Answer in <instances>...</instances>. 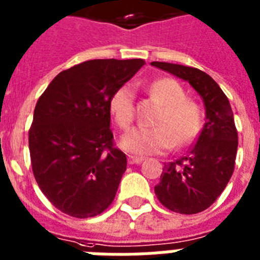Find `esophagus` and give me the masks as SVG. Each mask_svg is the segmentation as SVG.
<instances>
[{
    "label": "esophagus",
    "mask_w": 260,
    "mask_h": 260,
    "mask_svg": "<svg viewBox=\"0 0 260 260\" xmlns=\"http://www.w3.org/2000/svg\"><path fill=\"white\" fill-rule=\"evenodd\" d=\"M145 159V158H142V156H135V155H128L127 156V162L130 165H139L142 164V160Z\"/></svg>",
    "instance_id": "esophagus-1"
}]
</instances>
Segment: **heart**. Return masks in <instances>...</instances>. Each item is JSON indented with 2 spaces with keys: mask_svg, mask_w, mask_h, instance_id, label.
Here are the masks:
<instances>
[{
  "mask_svg": "<svg viewBox=\"0 0 260 260\" xmlns=\"http://www.w3.org/2000/svg\"><path fill=\"white\" fill-rule=\"evenodd\" d=\"M150 96L162 105L153 128H133L122 138L128 153L154 154L191 143L202 127V111L197 102L187 100L183 87L173 78H158L147 87ZM110 113L118 127L127 130L135 117V89L125 83L110 98Z\"/></svg>",
  "mask_w": 260,
  "mask_h": 260,
  "instance_id": "1",
  "label": "heart"
}]
</instances>
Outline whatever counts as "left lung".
I'll return each instance as SVG.
<instances>
[{
    "mask_svg": "<svg viewBox=\"0 0 260 260\" xmlns=\"http://www.w3.org/2000/svg\"><path fill=\"white\" fill-rule=\"evenodd\" d=\"M151 65L188 81L203 98L206 123L188 154L165 165L154 190L158 201L174 212L197 214L209 209L226 188L235 167L238 132L226 94L205 72L183 65Z\"/></svg>",
    "mask_w": 260,
    "mask_h": 260,
    "instance_id": "left-lung-1",
    "label": "left lung"
}]
</instances>
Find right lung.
Here are the masks:
<instances>
[{
    "instance_id": "1",
    "label": "right lung",
    "mask_w": 260,
    "mask_h": 260,
    "mask_svg": "<svg viewBox=\"0 0 260 260\" xmlns=\"http://www.w3.org/2000/svg\"><path fill=\"white\" fill-rule=\"evenodd\" d=\"M143 59H91L63 70L38 98L29 128L31 170L59 211L100 215L113 203L127 159L115 147L110 98Z\"/></svg>"
}]
</instances>
